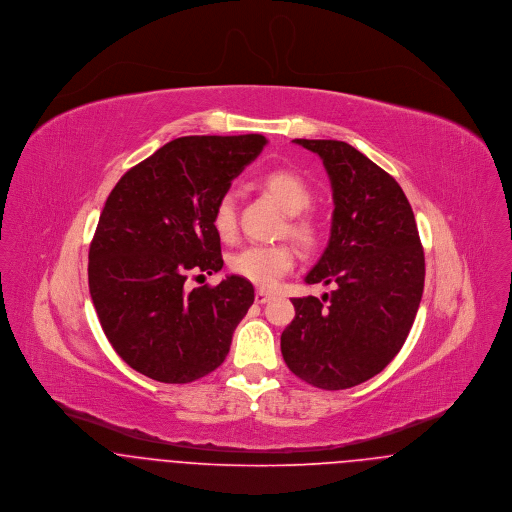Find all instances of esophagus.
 Here are the masks:
<instances>
[{
    "label": "esophagus",
    "instance_id": "obj_1",
    "mask_svg": "<svg viewBox=\"0 0 512 512\" xmlns=\"http://www.w3.org/2000/svg\"><path fill=\"white\" fill-rule=\"evenodd\" d=\"M254 299H256V303H266V301H270V299H272V293L264 292V290H258Z\"/></svg>",
    "mask_w": 512,
    "mask_h": 512
}]
</instances>
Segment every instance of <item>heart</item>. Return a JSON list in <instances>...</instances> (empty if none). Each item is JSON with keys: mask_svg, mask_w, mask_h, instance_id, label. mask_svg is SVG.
<instances>
[{"mask_svg": "<svg viewBox=\"0 0 512 512\" xmlns=\"http://www.w3.org/2000/svg\"><path fill=\"white\" fill-rule=\"evenodd\" d=\"M258 187L268 193L288 215V234L303 246H311L317 238L313 220L301 215L311 205V189L292 171L276 169L260 177ZM213 230L220 240L236 236V203L230 193L222 195L213 207ZM295 264V252L290 244H250L228 258L232 274L260 286L274 288Z\"/></svg>", "mask_w": 512, "mask_h": 512, "instance_id": "heart-1", "label": "heart"}]
</instances>
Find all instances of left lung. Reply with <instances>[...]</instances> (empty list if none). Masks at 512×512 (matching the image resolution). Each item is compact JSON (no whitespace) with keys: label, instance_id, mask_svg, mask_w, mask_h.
Returning a JSON list of instances; mask_svg holds the SVG:
<instances>
[{"label":"left lung","instance_id":"obj_1","mask_svg":"<svg viewBox=\"0 0 512 512\" xmlns=\"http://www.w3.org/2000/svg\"><path fill=\"white\" fill-rule=\"evenodd\" d=\"M323 159L333 189L331 236L307 284H333L323 300L293 297L282 355L301 380L357 386L402 349L424 292V248L412 207L392 175L337 140H293Z\"/></svg>","mask_w":512,"mask_h":512}]
</instances>
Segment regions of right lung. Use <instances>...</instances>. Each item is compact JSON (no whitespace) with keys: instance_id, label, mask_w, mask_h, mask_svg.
Returning <instances> with one entry per match:
<instances>
[{"instance_id":"obj_1","label":"right lung","mask_w":512,"mask_h":512,"mask_svg":"<svg viewBox=\"0 0 512 512\" xmlns=\"http://www.w3.org/2000/svg\"><path fill=\"white\" fill-rule=\"evenodd\" d=\"M266 144L260 134L177 138L106 199L88 252L90 297L114 351L157 382H193L222 365L254 303L240 276L185 284L222 268L213 207Z\"/></svg>"}]
</instances>
